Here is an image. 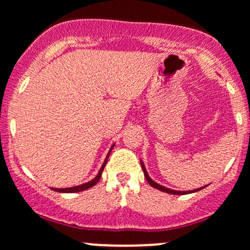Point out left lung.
I'll return each mask as SVG.
<instances>
[{"instance_id": "obj_1", "label": "left lung", "mask_w": 250, "mask_h": 250, "mask_svg": "<svg viewBox=\"0 0 250 250\" xmlns=\"http://www.w3.org/2000/svg\"><path fill=\"white\" fill-rule=\"evenodd\" d=\"M140 163H141V168H143V170H144V175H145V178H146V180H147V183L150 184V185L152 186V188H157V190H160V191H163V192L172 193V195H185V193H192V192H197V191L202 190V188H206V186H208V185H206V186H203V188H195V190H191V191H176V190H172V188H165V186L160 185V184H157V183H156V181H153L152 179H151L150 176H148V173H147V170H146L145 166H144L143 161H141V160H140Z\"/></svg>"}]
</instances>
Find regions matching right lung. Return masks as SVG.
<instances>
[{"instance_id":"add662e5","label":"right lung","mask_w":250,"mask_h":250,"mask_svg":"<svg viewBox=\"0 0 250 250\" xmlns=\"http://www.w3.org/2000/svg\"><path fill=\"white\" fill-rule=\"evenodd\" d=\"M113 146H115V144H113V145L111 146V148H110V150H109V153H107V156H106V158H105L104 163H103L102 168H100V170H99V172H98L97 176H95L94 179H92V180H90V181H88V183H84V184H82V185L74 186V188H52V190H53V191H57V192H62V193H72V192H80V191H84V190H87V188H92V186H94L95 184H97L98 181L100 180V178H102V173H103V170H104V168H105V165H106V162H107V158H109V156H110V153H111V150H112V147H113Z\"/></svg>"}]
</instances>
